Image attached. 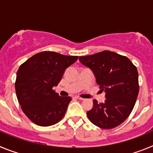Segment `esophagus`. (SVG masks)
Wrapping results in <instances>:
<instances>
[{
    "label": "esophagus",
    "mask_w": 153,
    "mask_h": 153,
    "mask_svg": "<svg viewBox=\"0 0 153 153\" xmlns=\"http://www.w3.org/2000/svg\"><path fill=\"white\" fill-rule=\"evenodd\" d=\"M74 98L77 99V100H83V98H82V97H78V96H75V97H74Z\"/></svg>",
    "instance_id": "obj_1"
}]
</instances>
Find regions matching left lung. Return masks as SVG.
Listing matches in <instances>:
<instances>
[{
    "label": "left lung",
    "mask_w": 153,
    "mask_h": 153,
    "mask_svg": "<svg viewBox=\"0 0 153 153\" xmlns=\"http://www.w3.org/2000/svg\"><path fill=\"white\" fill-rule=\"evenodd\" d=\"M82 64L91 69L97 84L106 92V100L86 113L90 122L102 129H113L125 121L132 112L139 94L136 67L129 58L109 51L79 56Z\"/></svg>",
    "instance_id": "obj_1"
}]
</instances>
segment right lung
<instances>
[{
	"instance_id": "right-lung-1",
	"label": "right lung",
	"mask_w": 153,
	"mask_h": 153,
	"mask_svg": "<svg viewBox=\"0 0 153 153\" xmlns=\"http://www.w3.org/2000/svg\"><path fill=\"white\" fill-rule=\"evenodd\" d=\"M78 59L52 51L33 55L20 66L15 90L23 112L33 123L49 126L64 117L70 97H60L55 90L65 70Z\"/></svg>"
}]
</instances>
